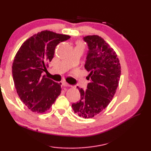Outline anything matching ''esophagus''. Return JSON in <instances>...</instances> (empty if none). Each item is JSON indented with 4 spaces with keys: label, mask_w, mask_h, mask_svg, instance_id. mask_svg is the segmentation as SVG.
Wrapping results in <instances>:
<instances>
[{
    "label": "esophagus",
    "mask_w": 151,
    "mask_h": 151,
    "mask_svg": "<svg viewBox=\"0 0 151 151\" xmlns=\"http://www.w3.org/2000/svg\"><path fill=\"white\" fill-rule=\"evenodd\" d=\"M62 84H63V86H70L69 84H68L67 83H66V82H63Z\"/></svg>",
    "instance_id": "1"
}]
</instances>
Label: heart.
<instances>
[{
    "mask_svg": "<svg viewBox=\"0 0 151 151\" xmlns=\"http://www.w3.org/2000/svg\"><path fill=\"white\" fill-rule=\"evenodd\" d=\"M79 45H81V44H79Z\"/></svg>",
    "mask_w": 151,
    "mask_h": 151,
    "instance_id": "b5f03b06",
    "label": "heart"
}]
</instances>
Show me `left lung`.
Returning <instances> with one entry per match:
<instances>
[{
  "mask_svg": "<svg viewBox=\"0 0 151 151\" xmlns=\"http://www.w3.org/2000/svg\"><path fill=\"white\" fill-rule=\"evenodd\" d=\"M83 39L89 49L85 67L90 73L91 83L85 91L77 86L81 100L72 107L79 116L91 119L111 103L119 86L121 68L116 52L103 38L88 35Z\"/></svg>",
  "mask_w": 151,
  "mask_h": 151,
  "instance_id": "8db88e82",
  "label": "left lung"
}]
</instances>
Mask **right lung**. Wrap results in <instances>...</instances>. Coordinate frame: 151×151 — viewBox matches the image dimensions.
<instances>
[{"instance_id": "add662e5", "label": "right lung", "mask_w": 151, "mask_h": 151, "mask_svg": "<svg viewBox=\"0 0 151 151\" xmlns=\"http://www.w3.org/2000/svg\"><path fill=\"white\" fill-rule=\"evenodd\" d=\"M70 36L42 30L24 41L15 55L12 66L17 94L32 112L42 113L50 109L61 93V83L42 76L54 57L58 44Z\"/></svg>"}]
</instances>
